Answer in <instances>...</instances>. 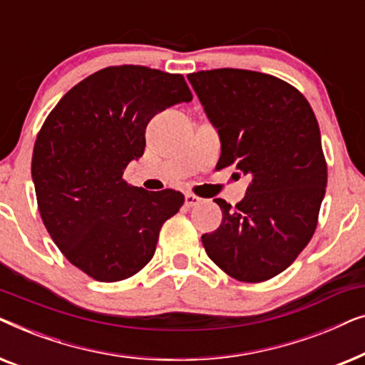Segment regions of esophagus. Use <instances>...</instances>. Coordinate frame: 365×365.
I'll return each instance as SVG.
<instances>
[{
  "label": "esophagus",
  "mask_w": 365,
  "mask_h": 365,
  "mask_svg": "<svg viewBox=\"0 0 365 365\" xmlns=\"http://www.w3.org/2000/svg\"><path fill=\"white\" fill-rule=\"evenodd\" d=\"M199 202H201V199H199L197 196H194V194H186V196H184V204H186L187 207L197 206Z\"/></svg>",
  "instance_id": "1"
}]
</instances>
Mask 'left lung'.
<instances>
[{
    "mask_svg": "<svg viewBox=\"0 0 365 365\" xmlns=\"http://www.w3.org/2000/svg\"><path fill=\"white\" fill-rule=\"evenodd\" d=\"M187 79L221 139L217 169L234 164L251 178L236 207L214 199L222 222L202 234V246L237 281H267L296 261L316 231L327 184L316 114L271 74L222 68Z\"/></svg>",
    "mask_w": 365,
    "mask_h": 365,
    "instance_id": "8db88e82",
    "label": "left lung"
}]
</instances>
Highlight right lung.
<instances>
[{
	"instance_id": "add662e5",
	"label": "right lung",
	"mask_w": 365,
	"mask_h": 365,
	"mask_svg": "<svg viewBox=\"0 0 365 365\" xmlns=\"http://www.w3.org/2000/svg\"><path fill=\"white\" fill-rule=\"evenodd\" d=\"M191 99L181 74L109 66L69 89L44 121L31 161L39 214L64 257L89 277L123 281L153 259L184 196L129 186L123 173L143 156L148 123Z\"/></svg>"
}]
</instances>
